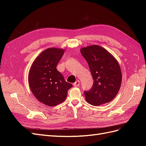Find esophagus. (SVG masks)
Segmentation results:
<instances>
[{
  "label": "esophagus",
  "instance_id": "esophagus-1",
  "mask_svg": "<svg viewBox=\"0 0 146 146\" xmlns=\"http://www.w3.org/2000/svg\"><path fill=\"white\" fill-rule=\"evenodd\" d=\"M80 81H79L78 80H76V82H75L73 85H74V86H75V87H77V86H79V85H80Z\"/></svg>",
  "mask_w": 146,
  "mask_h": 146
}]
</instances>
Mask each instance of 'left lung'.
<instances>
[{
    "label": "left lung",
    "instance_id": "obj_1",
    "mask_svg": "<svg viewBox=\"0 0 146 146\" xmlns=\"http://www.w3.org/2000/svg\"><path fill=\"white\" fill-rule=\"evenodd\" d=\"M80 52L94 80L91 89L84 92L86 100L94 106L108 103L115 98L121 85L122 72L118 61L108 50L98 45L82 47Z\"/></svg>",
    "mask_w": 146,
    "mask_h": 146
}]
</instances>
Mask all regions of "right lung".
<instances>
[{
    "label": "right lung",
    "mask_w": 146,
    "mask_h": 146,
    "mask_svg": "<svg viewBox=\"0 0 146 146\" xmlns=\"http://www.w3.org/2000/svg\"><path fill=\"white\" fill-rule=\"evenodd\" d=\"M64 52L63 48H47L34 60L29 72V85L33 94L38 101L50 107L64 102L72 86L56 68Z\"/></svg>",
    "instance_id": "right-lung-1"
}]
</instances>
